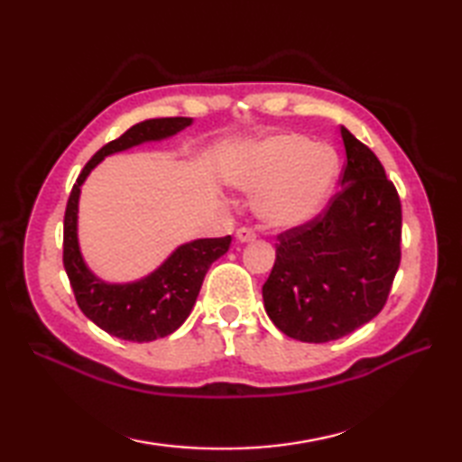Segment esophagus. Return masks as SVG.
<instances>
[{"label":"esophagus","mask_w":462,"mask_h":462,"mask_svg":"<svg viewBox=\"0 0 462 462\" xmlns=\"http://www.w3.org/2000/svg\"><path fill=\"white\" fill-rule=\"evenodd\" d=\"M236 240L242 242V244L254 242V240H256V232L250 230V228H240V230L236 232Z\"/></svg>","instance_id":"1"}]
</instances>
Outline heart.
Returning a JSON list of instances; mask_svg holds the SVG:
<instances>
[{"instance_id": "1", "label": "heart", "mask_w": 462, "mask_h": 462, "mask_svg": "<svg viewBox=\"0 0 462 462\" xmlns=\"http://www.w3.org/2000/svg\"><path fill=\"white\" fill-rule=\"evenodd\" d=\"M224 180L256 192L252 210L272 230H291L326 208L339 174L333 146L301 133H276L250 143L224 162Z\"/></svg>"}]
</instances>
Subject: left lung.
<instances>
[{
  "mask_svg": "<svg viewBox=\"0 0 462 462\" xmlns=\"http://www.w3.org/2000/svg\"><path fill=\"white\" fill-rule=\"evenodd\" d=\"M341 190L311 222L278 236L263 308L288 337L326 343L383 310L401 262V200L371 149L341 126Z\"/></svg>",
  "mask_w": 462,
  "mask_h": 462,
  "instance_id": "1",
  "label": "left lung"
}]
</instances>
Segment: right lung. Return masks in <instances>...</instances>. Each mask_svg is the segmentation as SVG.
Returning a JSON list of instances; mask_svg holds the SVG:
<instances>
[{"label":"right lung","mask_w":462,"mask_h":462,"mask_svg":"<svg viewBox=\"0 0 462 462\" xmlns=\"http://www.w3.org/2000/svg\"><path fill=\"white\" fill-rule=\"evenodd\" d=\"M192 125L189 116H166L133 125L119 139L105 144L85 164L69 196L63 222V266L75 300L95 326L126 341H154L171 336L190 316L206 272L230 248V236L200 238L180 244L159 268L134 282L113 283L91 272L81 254L77 220L79 196L87 176L109 154L129 151L143 143L171 139Z\"/></svg>","instance_id":"right-lung-1"}]
</instances>
